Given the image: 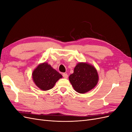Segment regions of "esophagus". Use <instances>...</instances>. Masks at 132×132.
<instances>
[{
	"label": "esophagus",
	"instance_id": "34e87169",
	"mask_svg": "<svg viewBox=\"0 0 132 132\" xmlns=\"http://www.w3.org/2000/svg\"><path fill=\"white\" fill-rule=\"evenodd\" d=\"M63 77L65 79H67L68 77V74L67 73H63Z\"/></svg>",
	"mask_w": 132,
	"mask_h": 132
}]
</instances>
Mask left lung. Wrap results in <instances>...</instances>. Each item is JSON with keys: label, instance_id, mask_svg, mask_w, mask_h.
<instances>
[{"label": "left lung", "instance_id": "8db88e82", "mask_svg": "<svg viewBox=\"0 0 132 132\" xmlns=\"http://www.w3.org/2000/svg\"><path fill=\"white\" fill-rule=\"evenodd\" d=\"M96 69L86 62L78 63L74 69V73L70 75L69 80L75 91L85 94L93 89L98 81Z\"/></svg>", "mask_w": 132, "mask_h": 132}]
</instances>
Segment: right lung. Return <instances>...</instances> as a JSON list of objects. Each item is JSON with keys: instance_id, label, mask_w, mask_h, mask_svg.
Segmentation results:
<instances>
[{"instance_id": "obj_1", "label": "right lung", "mask_w": 132, "mask_h": 132, "mask_svg": "<svg viewBox=\"0 0 132 132\" xmlns=\"http://www.w3.org/2000/svg\"><path fill=\"white\" fill-rule=\"evenodd\" d=\"M32 79L39 89L47 91L52 89L62 75L46 62L40 63L34 70Z\"/></svg>"}]
</instances>
